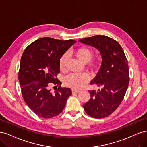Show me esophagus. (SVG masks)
<instances>
[{
	"mask_svg": "<svg viewBox=\"0 0 147 147\" xmlns=\"http://www.w3.org/2000/svg\"><path fill=\"white\" fill-rule=\"evenodd\" d=\"M79 92H80V90H74V89L72 90V93H78Z\"/></svg>",
	"mask_w": 147,
	"mask_h": 147,
	"instance_id": "obj_1",
	"label": "esophagus"
}]
</instances>
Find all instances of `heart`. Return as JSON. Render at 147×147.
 I'll return each instance as SVG.
<instances>
[{"label":"heart","mask_w":147,"mask_h":147,"mask_svg":"<svg viewBox=\"0 0 147 147\" xmlns=\"http://www.w3.org/2000/svg\"><path fill=\"white\" fill-rule=\"evenodd\" d=\"M74 56L79 60L84 63L89 62L90 66L93 70H96L100 65V63L98 60H91L93 58L94 53L93 50L87 46H82L75 50L74 52ZM68 60V54H64L59 61L60 68L63 70L66 67V63ZM90 80V76L87 73L81 74H71L64 79V84L67 87L76 90H80L85 87V86Z\"/></svg>","instance_id":"heart-1"}]
</instances>
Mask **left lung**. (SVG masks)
Here are the masks:
<instances>
[{"instance_id":"left-lung-1","label":"left lung","mask_w":147,"mask_h":147,"mask_svg":"<svg viewBox=\"0 0 147 147\" xmlns=\"http://www.w3.org/2000/svg\"><path fill=\"white\" fill-rule=\"evenodd\" d=\"M79 41L96 48L102 59L100 69L90 82L102 88L89 91L91 98L83 105L84 109L92 117H106L120 106L128 87L127 59L120 45L110 37L95 35Z\"/></svg>"}]
</instances>
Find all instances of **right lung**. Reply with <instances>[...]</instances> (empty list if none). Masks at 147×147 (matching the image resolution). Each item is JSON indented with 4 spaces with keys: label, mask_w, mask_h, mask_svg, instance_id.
<instances>
[{
    "label": "right lung",
    "mask_w": 147,
    "mask_h": 147,
    "mask_svg": "<svg viewBox=\"0 0 147 147\" xmlns=\"http://www.w3.org/2000/svg\"><path fill=\"white\" fill-rule=\"evenodd\" d=\"M76 42L45 37L32 42L24 51L18 79L24 100L38 116L50 118L58 115L72 94L69 88L61 87L56 77L60 73L61 57ZM52 84L58 87L54 93L50 89Z\"/></svg>",
    "instance_id": "obj_1"
}]
</instances>
